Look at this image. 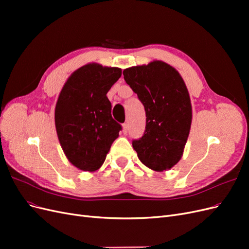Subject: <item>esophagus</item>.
<instances>
[{"mask_svg": "<svg viewBox=\"0 0 249 249\" xmlns=\"http://www.w3.org/2000/svg\"><path fill=\"white\" fill-rule=\"evenodd\" d=\"M127 130H129V124H127V123H124V124H123V132H124V134H126V133H127Z\"/></svg>", "mask_w": 249, "mask_h": 249, "instance_id": "esophagus-1", "label": "esophagus"}]
</instances>
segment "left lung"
I'll return each mask as SVG.
<instances>
[{"label": "left lung", "instance_id": "1", "mask_svg": "<svg viewBox=\"0 0 249 249\" xmlns=\"http://www.w3.org/2000/svg\"><path fill=\"white\" fill-rule=\"evenodd\" d=\"M124 78L145 110L144 134L132 143L139 160L155 171L170 169L183 156L192 122L183 78L163 61L125 69Z\"/></svg>", "mask_w": 249, "mask_h": 249}]
</instances>
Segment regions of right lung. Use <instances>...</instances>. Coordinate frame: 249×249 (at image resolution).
<instances>
[{
    "label": "right lung",
    "mask_w": 249,
    "mask_h": 249,
    "mask_svg": "<svg viewBox=\"0 0 249 249\" xmlns=\"http://www.w3.org/2000/svg\"><path fill=\"white\" fill-rule=\"evenodd\" d=\"M122 76L118 67L90 63L67 79L55 108L58 139L69 161L95 171L106 159L122 125L111 115L107 92Z\"/></svg>",
    "instance_id": "right-lung-1"
}]
</instances>
